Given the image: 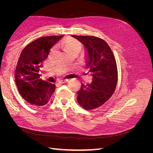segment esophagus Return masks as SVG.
<instances>
[{
    "label": "esophagus",
    "mask_w": 153,
    "mask_h": 153,
    "mask_svg": "<svg viewBox=\"0 0 153 153\" xmlns=\"http://www.w3.org/2000/svg\"><path fill=\"white\" fill-rule=\"evenodd\" d=\"M69 80V79H64V78H61V79H59V82L60 83H65L67 82Z\"/></svg>",
    "instance_id": "34e87169"
}]
</instances>
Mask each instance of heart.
I'll use <instances>...</instances> for the list:
<instances>
[{
    "label": "heart",
    "mask_w": 153,
    "mask_h": 153,
    "mask_svg": "<svg viewBox=\"0 0 153 153\" xmlns=\"http://www.w3.org/2000/svg\"><path fill=\"white\" fill-rule=\"evenodd\" d=\"M64 45H65V49L66 50H70L73 48H80V43L77 41L76 40L72 39V38H68L64 41ZM55 48H52V51H53Z\"/></svg>",
    "instance_id": "obj_1"
}]
</instances>
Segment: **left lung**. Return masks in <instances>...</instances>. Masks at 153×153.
<instances>
[{"instance_id":"obj_1","label":"left lung","mask_w":153,"mask_h":153,"mask_svg":"<svg viewBox=\"0 0 153 153\" xmlns=\"http://www.w3.org/2000/svg\"><path fill=\"white\" fill-rule=\"evenodd\" d=\"M73 38L84 45L87 53L86 66L92 76L91 84L82 83L77 101L85 110L103 105L112 96L117 82L116 61L108 45L98 37L76 36Z\"/></svg>"}]
</instances>
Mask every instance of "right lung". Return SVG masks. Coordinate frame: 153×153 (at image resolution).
Segmentation results:
<instances>
[{
  "label": "right lung",
  "mask_w": 153,
  "mask_h": 153,
  "mask_svg": "<svg viewBox=\"0 0 153 153\" xmlns=\"http://www.w3.org/2000/svg\"><path fill=\"white\" fill-rule=\"evenodd\" d=\"M62 37H41L32 41L22 51L15 70V82L23 98L31 105H46L55 91V85L41 79L40 71L51 48Z\"/></svg>",
  "instance_id": "add662e5"
}]
</instances>
